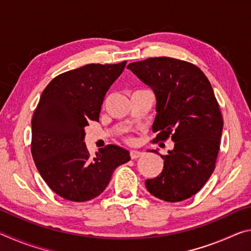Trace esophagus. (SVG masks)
I'll use <instances>...</instances> for the list:
<instances>
[{
  "instance_id": "1",
  "label": "esophagus",
  "mask_w": 251,
  "mask_h": 251,
  "mask_svg": "<svg viewBox=\"0 0 251 251\" xmlns=\"http://www.w3.org/2000/svg\"><path fill=\"white\" fill-rule=\"evenodd\" d=\"M143 154H144L143 151H137V150H131V151H130V157H131V158H133V159L138 158V157L143 156Z\"/></svg>"
}]
</instances>
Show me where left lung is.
<instances>
[{
	"mask_svg": "<svg viewBox=\"0 0 251 251\" xmlns=\"http://www.w3.org/2000/svg\"><path fill=\"white\" fill-rule=\"evenodd\" d=\"M156 97L152 130L156 139L172 135L175 146L160 155L164 169L146 179L152 196L177 202L194 196L215 169L224 122L206 75L194 64L171 57H151L127 66ZM152 152L158 151L148 150Z\"/></svg>",
	"mask_w": 251,
	"mask_h": 251,
	"instance_id": "8db88e82",
	"label": "left lung"
}]
</instances>
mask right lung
Here are the masks:
<instances>
[{
	"label": "right lung",
	"mask_w": 251,
	"mask_h": 251,
	"mask_svg": "<svg viewBox=\"0 0 251 251\" xmlns=\"http://www.w3.org/2000/svg\"><path fill=\"white\" fill-rule=\"evenodd\" d=\"M125 66L126 61L85 65L56 76L42 93L32 118V156L46 184L66 201L97 197L113 172L130 159L117 145L91 156L84 143L85 127L99 122L106 92Z\"/></svg>",
	"instance_id": "right-lung-1"
}]
</instances>
